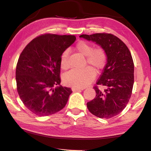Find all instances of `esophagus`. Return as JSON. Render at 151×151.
<instances>
[{
	"label": "esophagus",
	"mask_w": 151,
	"mask_h": 151,
	"mask_svg": "<svg viewBox=\"0 0 151 151\" xmlns=\"http://www.w3.org/2000/svg\"><path fill=\"white\" fill-rule=\"evenodd\" d=\"M85 88H77V87H73L71 88L73 91H79V90H83Z\"/></svg>",
	"instance_id": "esophagus-1"
}]
</instances>
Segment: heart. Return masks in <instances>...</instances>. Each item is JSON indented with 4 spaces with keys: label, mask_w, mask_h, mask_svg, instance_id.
<instances>
[{
    "label": "heart",
    "mask_w": 151,
    "mask_h": 151,
    "mask_svg": "<svg viewBox=\"0 0 151 151\" xmlns=\"http://www.w3.org/2000/svg\"><path fill=\"white\" fill-rule=\"evenodd\" d=\"M76 49L82 55L86 56V61L94 68L100 70L105 67L107 62V55L102 48L93 49L91 44L81 41L76 44ZM69 50H65L60 57V65L63 69L69 67ZM95 77V73L91 67L88 66L82 69H71L63 76V82L66 85L77 88H84L89 84Z\"/></svg>",
    "instance_id": "obj_1"
}]
</instances>
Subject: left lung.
Here are the masks:
<instances>
[{"mask_svg": "<svg viewBox=\"0 0 151 151\" xmlns=\"http://www.w3.org/2000/svg\"><path fill=\"white\" fill-rule=\"evenodd\" d=\"M80 37L100 45L107 55L106 64L97 82L106 89L100 90L95 86L96 96L88 102L87 107L98 117H113L124 110L132 94L134 81L132 55L126 45L113 34H82Z\"/></svg>", "mask_w": 151, "mask_h": 151, "instance_id": "left-lung-1", "label": "left lung"}]
</instances>
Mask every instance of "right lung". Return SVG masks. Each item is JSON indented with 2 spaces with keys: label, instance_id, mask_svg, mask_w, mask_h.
I'll list each match as a JSON object with an SVG mask.
<instances>
[{
  "label": "right lung",
  "instance_id": "1",
  "mask_svg": "<svg viewBox=\"0 0 151 151\" xmlns=\"http://www.w3.org/2000/svg\"><path fill=\"white\" fill-rule=\"evenodd\" d=\"M75 40L72 35H41L19 58L15 73L18 94L25 106L38 116L55 114L67 104L72 90L60 85V57Z\"/></svg>",
  "mask_w": 151,
  "mask_h": 151
}]
</instances>
